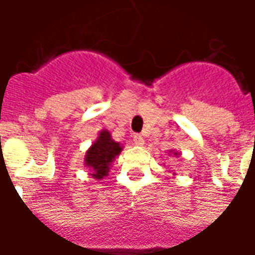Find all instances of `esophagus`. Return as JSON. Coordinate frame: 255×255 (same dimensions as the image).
<instances>
[{"mask_svg": "<svg viewBox=\"0 0 255 255\" xmlns=\"http://www.w3.org/2000/svg\"><path fill=\"white\" fill-rule=\"evenodd\" d=\"M133 143L138 147H141V145H144V138L143 136H140V134H134L133 136Z\"/></svg>", "mask_w": 255, "mask_h": 255, "instance_id": "obj_1", "label": "esophagus"}]
</instances>
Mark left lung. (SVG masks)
<instances>
[{
  "label": "left lung",
  "mask_w": 255,
  "mask_h": 255,
  "mask_svg": "<svg viewBox=\"0 0 255 255\" xmlns=\"http://www.w3.org/2000/svg\"><path fill=\"white\" fill-rule=\"evenodd\" d=\"M173 155V157H179L180 155V152L179 151H175V150H169V155ZM173 175H176V173H173Z\"/></svg>",
  "instance_id": "left-lung-1"
}]
</instances>
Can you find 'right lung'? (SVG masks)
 I'll list each match as a JSON object with an SVG mask.
<instances>
[{"mask_svg": "<svg viewBox=\"0 0 255 255\" xmlns=\"http://www.w3.org/2000/svg\"><path fill=\"white\" fill-rule=\"evenodd\" d=\"M122 150L124 145L115 141L110 131L107 129L100 130L98 137L89 147V150L86 151V157H84V166L89 168L90 171L89 175L97 180L108 176L111 165L122 152Z\"/></svg>", "mask_w": 255, "mask_h": 255, "instance_id": "add662e5", "label": "right lung"}]
</instances>
